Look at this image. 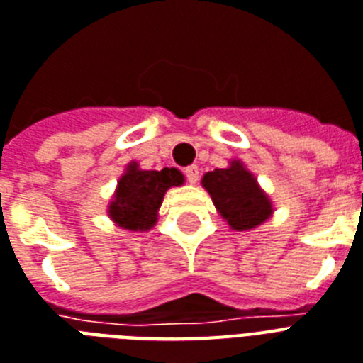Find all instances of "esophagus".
<instances>
[{"label":"esophagus","mask_w":363,"mask_h":363,"mask_svg":"<svg viewBox=\"0 0 363 363\" xmlns=\"http://www.w3.org/2000/svg\"><path fill=\"white\" fill-rule=\"evenodd\" d=\"M184 175H186V179L190 184H196V182H198V179H200V169H198L196 165H190V167H186V169H184Z\"/></svg>","instance_id":"esophagus-1"}]
</instances>
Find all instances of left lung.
I'll list each match as a JSON object with an SVG mask.
<instances>
[{
    "instance_id": "left-lung-1",
    "label": "left lung",
    "mask_w": 363,
    "mask_h": 363,
    "mask_svg": "<svg viewBox=\"0 0 363 363\" xmlns=\"http://www.w3.org/2000/svg\"><path fill=\"white\" fill-rule=\"evenodd\" d=\"M201 186L209 192L213 206L232 230H253L272 217V200L242 160H230L225 169L207 171Z\"/></svg>"
}]
</instances>
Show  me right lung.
<instances>
[{
  "mask_svg": "<svg viewBox=\"0 0 363 363\" xmlns=\"http://www.w3.org/2000/svg\"><path fill=\"white\" fill-rule=\"evenodd\" d=\"M182 184L184 175L175 167L148 171L140 169L137 162L127 163L108 206V217L123 230H150L157 223V211L162 207L165 192Z\"/></svg>",
  "mask_w": 363,
  "mask_h": 363,
  "instance_id": "add662e5",
  "label": "right lung"
}]
</instances>
